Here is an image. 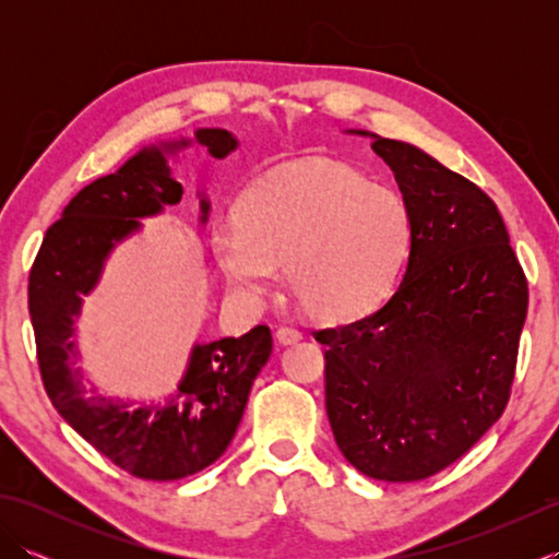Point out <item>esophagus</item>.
Here are the masks:
<instances>
[{
	"instance_id": "obj_1",
	"label": "esophagus",
	"mask_w": 559,
	"mask_h": 559,
	"mask_svg": "<svg viewBox=\"0 0 559 559\" xmlns=\"http://www.w3.org/2000/svg\"><path fill=\"white\" fill-rule=\"evenodd\" d=\"M276 338H278L281 346H288V343H298L302 338V331L295 329V326H278Z\"/></svg>"
}]
</instances>
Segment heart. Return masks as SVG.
Returning a JSON list of instances; mask_svg holds the SVG:
<instances>
[{
    "label": "heart",
    "mask_w": 559,
    "mask_h": 559,
    "mask_svg": "<svg viewBox=\"0 0 559 559\" xmlns=\"http://www.w3.org/2000/svg\"><path fill=\"white\" fill-rule=\"evenodd\" d=\"M411 247V213L394 189L341 163H302L261 177L240 218H218L211 249L228 286L261 298L281 281L322 322H350L382 302Z\"/></svg>",
    "instance_id": "1"
}]
</instances>
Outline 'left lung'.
I'll use <instances>...</instances> for the list:
<instances>
[{
	"mask_svg": "<svg viewBox=\"0 0 559 559\" xmlns=\"http://www.w3.org/2000/svg\"><path fill=\"white\" fill-rule=\"evenodd\" d=\"M372 136L411 213L406 271L358 322L319 329L326 415L374 480L430 478L500 420L512 391L528 283L495 201L406 141Z\"/></svg>",
	"mask_w": 559,
	"mask_h": 559,
	"instance_id": "1",
	"label": "left lung"
}]
</instances>
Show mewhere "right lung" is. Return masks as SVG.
<instances>
[{
    "mask_svg": "<svg viewBox=\"0 0 559 559\" xmlns=\"http://www.w3.org/2000/svg\"><path fill=\"white\" fill-rule=\"evenodd\" d=\"M194 139L213 158L237 148L225 129H197ZM189 141L141 148L120 170L83 187L47 228L28 276V312L40 377L57 413L108 456L144 480H180L204 471L233 442L247 396L271 355V331L259 324L240 338L197 343L185 377L163 406L132 408L93 394L76 362L74 322L83 295L98 286L115 245L182 199L168 168V153ZM211 204L201 199V223Z\"/></svg>",
    "mask_w": 559,
    "mask_h": 559,
    "instance_id": "1",
    "label": "right lung"
}]
</instances>
